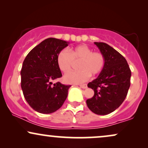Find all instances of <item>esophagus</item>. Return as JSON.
Wrapping results in <instances>:
<instances>
[{
    "mask_svg": "<svg viewBox=\"0 0 148 148\" xmlns=\"http://www.w3.org/2000/svg\"><path fill=\"white\" fill-rule=\"evenodd\" d=\"M80 87L83 88V89H86V88H88V86L87 84H83V85H80Z\"/></svg>",
    "mask_w": 148,
    "mask_h": 148,
    "instance_id": "esophagus-1",
    "label": "esophagus"
}]
</instances>
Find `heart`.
Masks as SVG:
<instances>
[{"label":"heart","instance_id":"b5f03b06","mask_svg":"<svg viewBox=\"0 0 148 148\" xmlns=\"http://www.w3.org/2000/svg\"><path fill=\"white\" fill-rule=\"evenodd\" d=\"M74 61L79 62V70L64 76V81L69 84H82L88 81L91 74L95 76L102 71L105 65V57L101 52L94 51L86 45H81L67 51L62 49L57 56V64L62 72L71 70Z\"/></svg>","mask_w":148,"mask_h":148}]
</instances>
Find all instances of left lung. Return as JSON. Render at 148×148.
<instances>
[{"label":"left lung","mask_w":148,"mask_h":148,"mask_svg":"<svg viewBox=\"0 0 148 148\" xmlns=\"http://www.w3.org/2000/svg\"><path fill=\"white\" fill-rule=\"evenodd\" d=\"M105 57V65L96 79L88 84L94 90V96L86 100L92 112L107 115L123 103L130 87L132 72L126 59L111 46L95 42Z\"/></svg>","instance_id":"1"}]
</instances>
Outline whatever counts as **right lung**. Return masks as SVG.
<instances>
[{
  "instance_id": "add662e5",
  "label": "right lung",
  "mask_w": 148,
  "mask_h": 148,
  "mask_svg": "<svg viewBox=\"0 0 148 148\" xmlns=\"http://www.w3.org/2000/svg\"><path fill=\"white\" fill-rule=\"evenodd\" d=\"M69 42L46 39L28 53L21 71L23 96L32 108L44 114L53 113L62 106L71 86L52 81L62 73L57 64L58 54Z\"/></svg>"
}]
</instances>
